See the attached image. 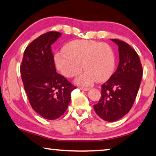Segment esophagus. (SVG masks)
<instances>
[{
  "label": "esophagus",
  "mask_w": 156,
  "mask_h": 156,
  "mask_svg": "<svg viewBox=\"0 0 156 156\" xmlns=\"http://www.w3.org/2000/svg\"><path fill=\"white\" fill-rule=\"evenodd\" d=\"M80 89L81 90H83V91H88L90 90V88L88 87H80Z\"/></svg>",
  "instance_id": "34e87169"
}]
</instances>
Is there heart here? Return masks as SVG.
<instances>
[{
	"label": "heart",
	"instance_id": "heart-1",
	"mask_svg": "<svg viewBox=\"0 0 156 156\" xmlns=\"http://www.w3.org/2000/svg\"><path fill=\"white\" fill-rule=\"evenodd\" d=\"M64 52L55 55V67L68 78L77 76L83 70L86 72L76 79L81 85H90L96 80L105 82L114 72L116 59L108 45L94 40H76L67 43Z\"/></svg>",
	"mask_w": 156,
	"mask_h": 156
}]
</instances>
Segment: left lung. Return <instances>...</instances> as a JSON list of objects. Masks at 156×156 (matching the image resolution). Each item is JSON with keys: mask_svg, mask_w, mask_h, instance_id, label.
<instances>
[{"mask_svg": "<svg viewBox=\"0 0 156 156\" xmlns=\"http://www.w3.org/2000/svg\"><path fill=\"white\" fill-rule=\"evenodd\" d=\"M111 40L119 47V66L114 74L101 86V99L94 105L98 116L106 122L119 120L130 111L143 73L137 52L124 41Z\"/></svg>", "mask_w": 156, "mask_h": 156, "instance_id": "8db88e82", "label": "left lung"}]
</instances>
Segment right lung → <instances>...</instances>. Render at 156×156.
I'll return each instance as SVG.
<instances>
[{
	"label": "right lung",
	"mask_w": 156,
	"mask_h": 156,
	"mask_svg": "<svg viewBox=\"0 0 156 156\" xmlns=\"http://www.w3.org/2000/svg\"><path fill=\"white\" fill-rule=\"evenodd\" d=\"M61 33L48 32L36 38L25 49L20 72L24 87L34 111L48 120L66 111L71 93L76 87L55 69L51 45Z\"/></svg>",
	"instance_id": "add662e5"
}]
</instances>
